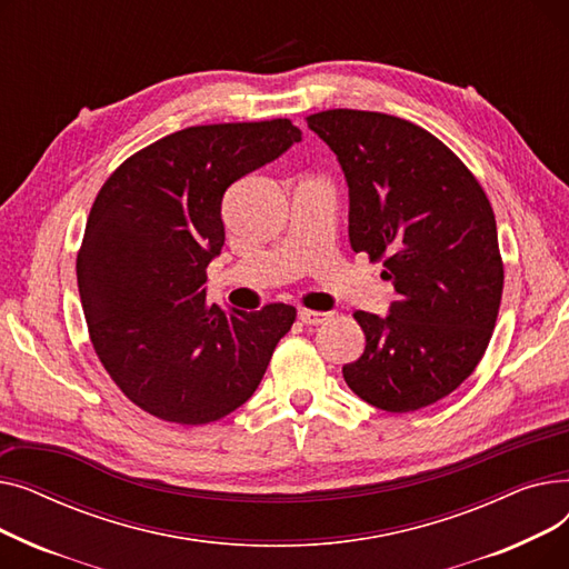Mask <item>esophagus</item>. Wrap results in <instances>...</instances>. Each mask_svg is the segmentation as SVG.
I'll return each mask as SVG.
<instances>
[{
	"mask_svg": "<svg viewBox=\"0 0 569 569\" xmlns=\"http://www.w3.org/2000/svg\"><path fill=\"white\" fill-rule=\"evenodd\" d=\"M300 320L305 322V325H320V322H327L330 320V313H325V311H313V309H300Z\"/></svg>",
	"mask_w": 569,
	"mask_h": 569,
	"instance_id": "obj_1",
	"label": "esophagus"
}]
</instances>
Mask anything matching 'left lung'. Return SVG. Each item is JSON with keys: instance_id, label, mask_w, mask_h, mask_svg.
I'll list each match as a JSON object with an SVG mask.
<instances>
[{"instance_id": "1", "label": "left lung", "mask_w": 569, "mask_h": 569, "mask_svg": "<svg viewBox=\"0 0 569 569\" xmlns=\"http://www.w3.org/2000/svg\"><path fill=\"white\" fill-rule=\"evenodd\" d=\"M307 124L343 168L352 251L382 262L397 290L387 318L352 313L367 346L343 378L387 412L431 406L475 371L493 335L505 267L491 202L452 149L408 119L335 108Z\"/></svg>"}]
</instances>
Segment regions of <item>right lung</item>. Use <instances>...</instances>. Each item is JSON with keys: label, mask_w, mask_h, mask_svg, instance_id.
Segmentation results:
<instances>
[{"label": "right lung", "mask_w": 569, "mask_h": 569, "mask_svg": "<svg viewBox=\"0 0 569 569\" xmlns=\"http://www.w3.org/2000/svg\"><path fill=\"white\" fill-rule=\"evenodd\" d=\"M302 140L290 119L202 124L142 147L97 193L76 260L89 341L112 382L163 422L200 427L251 399L290 305H207L230 184Z\"/></svg>", "instance_id": "obj_1"}]
</instances>
